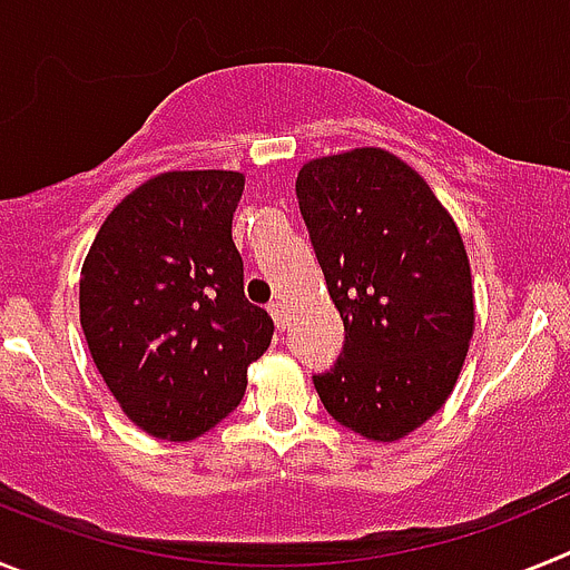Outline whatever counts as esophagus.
<instances>
[{
	"label": "esophagus",
	"mask_w": 570,
	"mask_h": 570,
	"mask_svg": "<svg viewBox=\"0 0 570 570\" xmlns=\"http://www.w3.org/2000/svg\"><path fill=\"white\" fill-rule=\"evenodd\" d=\"M268 311H271V316H274L276 328L279 331L288 328V308H285V302H271Z\"/></svg>",
	"instance_id": "obj_1"
}]
</instances>
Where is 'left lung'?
I'll list each match as a JSON object with an SVG mask.
<instances>
[{"label": "left lung", "mask_w": 570, "mask_h": 570, "mask_svg": "<svg viewBox=\"0 0 570 570\" xmlns=\"http://www.w3.org/2000/svg\"><path fill=\"white\" fill-rule=\"evenodd\" d=\"M296 199L345 325L316 394L365 440H402L445 405L473 336L460 228L425 179L382 148L311 159Z\"/></svg>", "instance_id": "1"}]
</instances>
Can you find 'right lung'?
Wrapping results in <instances>:
<instances>
[{
  "label": "right lung",
  "mask_w": 570,
  "mask_h": 570,
  "mask_svg": "<svg viewBox=\"0 0 570 570\" xmlns=\"http://www.w3.org/2000/svg\"><path fill=\"white\" fill-rule=\"evenodd\" d=\"M245 176L168 170L108 214L79 279L90 356L128 420L188 442L239 405L274 320L245 299L230 236Z\"/></svg>",
  "instance_id": "add662e5"
}]
</instances>
